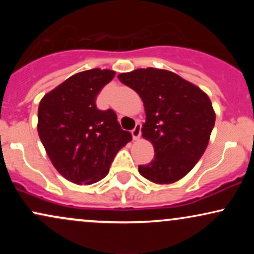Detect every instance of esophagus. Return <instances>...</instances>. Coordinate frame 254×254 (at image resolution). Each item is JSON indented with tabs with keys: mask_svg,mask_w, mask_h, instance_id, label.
I'll list each match as a JSON object with an SVG mask.
<instances>
[{
	"mask_svg": "<svg viewBox=\"0 0 254 254\" xmlns=\"http://www.w3.org/2000/svg\"><path fill=\"white\" fill-rule=\"evenodd\" d=\"M141 127H142V125L139 124V123H137L136 127H133V130L131 131V133H132L133 139H138L139 137H141Z\"/></svg>",
	"mask_w": 254,
	"mask_h": 254,
	"instance_id": "esophagus-1",
	"label": "esophagus"
}]
</instances>
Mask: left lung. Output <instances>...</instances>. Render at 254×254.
I'll list each match as a JSON object with an SVG mask.
<instances>
[{
	"label": "left lung",
	"mask_w": 254,
	"mask_h": 254,
	"mask_svg": "<svg viewBox=\"0 0 254 254\" xmlns=\"http://www.w3.org/2000/svg\"><path fill=\"white\" fill-rule=\"evenodd\" d=\"M143 101L142 136L151 142L154 159L138 166L145 179L172 184L190 172L208 147L215 111L199 87L164 69H136L118 75Z\"/></svg>",
	"instance_id": "obj_1"
}]
</instances>
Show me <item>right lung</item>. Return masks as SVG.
<instances>
[{
  "instance_id": "1",
  "label": "right lung",
  "mask_w": 254,
  "mask_h": 254,
  "mask_svg": "<svg viewBox=\"0 0 254 254\" xmlns=\"http://www.w3.org/2000/svg\"><path fill=\"white\" fill-rule=\"evenodd\" d=\"M115 75L99 68L77 72L40 100V141L60 174L77 185L106 177L116 154L132 139L121 127L115 111L98 110L95 104Z\"/></svg>"
}]
</instances>
